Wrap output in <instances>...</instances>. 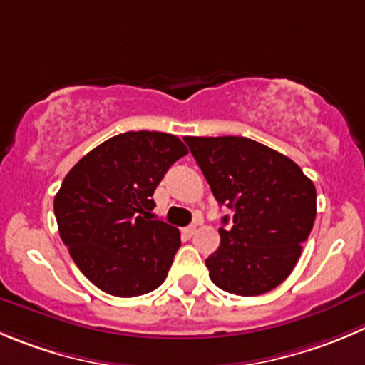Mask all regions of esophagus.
<instances>
[{"instance_id":"esophagus-1","label":"esophagus","mask_w":365,"mask_h":365,"mask_svg":"<svg viewBox=\"0 0 365 365\" xmlns=\"http://www.w3.org/2000/svg\"><path fill=\"white\" fill-rule=\"evenodd\" d=\"M195 231H197V225L192 224V225H188V227L182 229V235H185V237H188V238H192L193 235H195Z\"/></svg>"}]
</instances>
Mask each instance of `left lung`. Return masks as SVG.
I'll list each match as a JSON object with an SVG mask.
<instances>
[{
    "label": "left lung",
    "mask_w": 365,
    "mask_h": 365,
    "mask_svg": "<svg viewBox=\"0 0 365 365\" xmlns=\"http://www.w3.org/2000/svg\"><path fill=\"white\" fill-rule=\"evenodd\" d=\"M215 199L235 211L206 259L218 289L259 296L283 283L314 227L317 193L287 155L242 136L185 138ZM229 218H222L227 225Z\"/></svg>",
    "instance_id": "obj_1"
}]
</instances>
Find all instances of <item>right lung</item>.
<instances>
[{
  "mask_svg": "<svg viewBox=\"0 0 365 365\" xmlns=\"http://www.w3.org/2000/svg\"><path fill=\"white\" fill-rule=\"evenodd\" d=\"M186 154L173 134L123 133L93 148L64 177L53 200L58 232L100 290L136 297L165 281L180 235L163 220H148L152 195Z\"/></svg>",
  "mask_w": 365,
  "mask_h": 365,
  "instance_id": "1",
  "label": "right lung"
}]
</instances>
